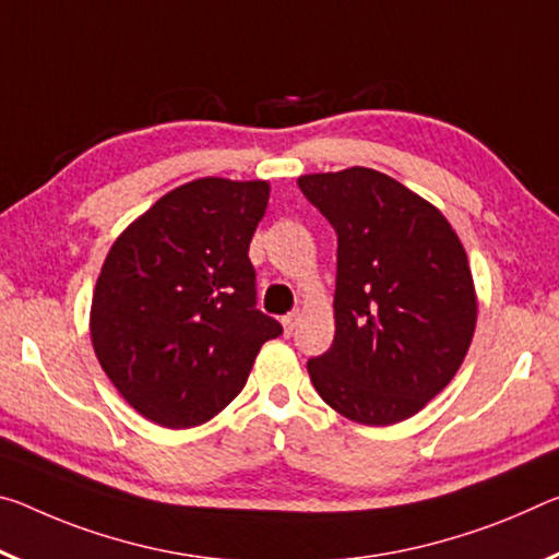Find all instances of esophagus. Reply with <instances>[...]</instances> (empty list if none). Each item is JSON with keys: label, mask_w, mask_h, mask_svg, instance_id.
Here are the masks:
<instances>
[{"label": "esophagus", "mask_w": 559, "mask_h": 559, "mask_svg": "<svg viewBox=\"0 0 559 559\" xmlns=\"http://www.w3.org/2000/svg\"><path fill=\"white\" fill-rule=\"evenodd\" d=\"M281 323H283V333H286V335H294L296 325H298V313H288V316H283V318H281Z\"/></svg>", "instance_id": "obj_1"}]
</instances>
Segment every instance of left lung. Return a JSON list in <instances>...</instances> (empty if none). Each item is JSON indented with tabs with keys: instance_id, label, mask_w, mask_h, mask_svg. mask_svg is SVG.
Listing matches in <instances>:
<instances>
[{
	"instance_id": "obj_1",
	"label": "left lung",
	"mask_w": 559,
	"mask_h": 559,
	"mask_svg": "<svg viewBox=\"0 0 559 559\" xmlns=\"http://www.w3.org/2000/svg\"><path fill=\"white\" fill-rule=\"evenodd\" d=\"M338 236L335 338L308 360L345 418L393 425L445 388L471 348L477 300L465 248L440 211L373 168L298 179Z\"/></svg>"
}]
</instances>
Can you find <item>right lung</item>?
Returning <instances> with one entry per match:
<instances>
[{"label": "right lung", "mask_w": 559, "mask_h": 559, "mask_svg": "<svg viewBox=\"0 0 559 559\" xmlns=\"http://www.w3.org/2000/svg\"><path fill=\"white\" fill-rule=\"evenodd\" d=\"M265 181L197 179L139 216L102 265L92 343L136 413L193 428L243 391L261 345L283 333L255 308L248 259L269 206Z\"/></svg>", "instance_id": "add662e5"}]
</instances>
